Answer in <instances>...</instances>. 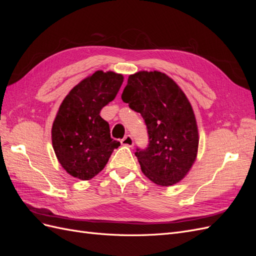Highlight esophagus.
<instances>
[{"mask_svg":"<svg viewBox=\"0 0 256 256\" xmlns=\"http://www.w3.org/2000/svg\"><path fill=\"white\" fill-rule=\"evenodd\" d=\"M120 143H122V145H124V146L132 147V146H134V138H132V136L128 134V136H126L125 138H122V140L120 141Z\"/></svg>","mask_w":256,"mask_h":256,"instance_id":"1","label":"esophagus"}]
</instances>
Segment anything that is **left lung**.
Masks as SVG:
<instances>
[{"instance_id":"left-lung-1","label":"left lung","mask_w":256,"mask_h":256,"mask_svg":"<svg viewBox=\"0 0 256 256\" xmlns=\"http://www.w3.org/2000/svg\"><path fill=\"white\" fill-rule=\"evenodd\" d=\"M122 99L141 113L147 126L148 147L136 152L143 174L162 187L180 182L194 164L200 140L182 90L164 72L143 70L129 76Z\"/></svg>"}]
</instances>
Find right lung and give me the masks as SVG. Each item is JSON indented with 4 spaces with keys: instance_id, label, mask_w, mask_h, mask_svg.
<instances>
[{
    "instance_id": "right-lung-1",
    "label": "right lung",
    "mask_w": 256,
    "mask_h": 256,
    "mask_svg": "<svg viewBox=\"0 0 256 256\" xmlns=\"http://www.w3.org/2000/svg\"><path fill=\"white\" fill-rule=\"evenodd\" d=\"M122 81L120 74L97 70L62 102L52 125V146L60 164L72 177L92 180L120 145L111 138L109 124L99 113L118 95Z\"/></svg>"
}]
</instances>
